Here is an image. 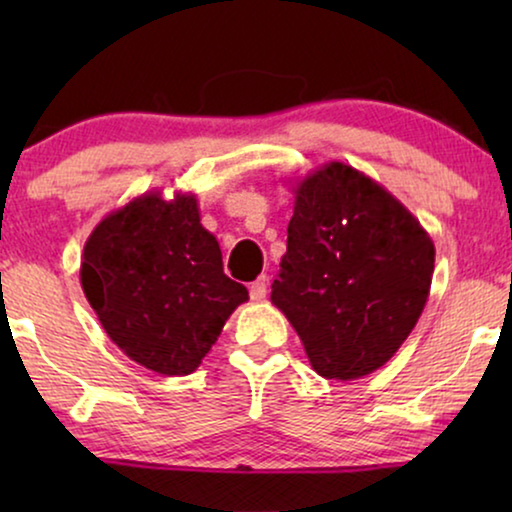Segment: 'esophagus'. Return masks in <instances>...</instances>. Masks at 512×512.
<instances>
[{"label":"esophagus","instance_id":"esophagus-1","mask_svg":"<svg viewBox=\"0 0 512 512\" xmlns=\"http://www.w3.org/2000/svg\"><path fill=\"white\" fill-rule=\"evenodd\" d=\"M249 296H251V300H256V303H261V300H265V296H268V279L258 277L256 282H251Z\"/></svg>","mask_w":512,"mask_h":512}]
</instances>
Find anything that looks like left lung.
Returning <instances> with one entry per match:
<instances>
[{"label":"left lung","mask_w":512,"mask_h":512,"mask_svg":"<svg viewBox=\"0 0 512 512\" xmlns=\"http://www.w3.org/2000/svg\"><path fill=\"white\" fill-rule=\"evenodd\" d=\"M272 305L328 380H359L398 352L422 317L436 249L387 188L345 163L293 186Z\"/></svg>","instance_id":"obj_1"}]
</instances>
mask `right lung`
I'll return each instance as SVG.
<instances>
[{
  "label": "right lung",
  "mask_w": 512,
  "mask_h": 512,
  "mask_svg": "<svg viewBox=\"0 0 512 512\" xmlns=\"http://www.w3.org/2000/svg\"><path fill=\"white\" fill-rule=\"evenodd\" d=\"M81 286L114 345L158 375H191L249 291L223 275L198 198L151 191L97 223Z\"/></svg>",
  "instance_id": "1"
}]
</instances>
